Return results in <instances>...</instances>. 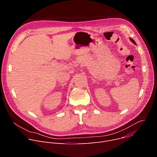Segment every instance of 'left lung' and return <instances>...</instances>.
Segmentation results:
<instances>
[{
  "label": "left lung",
  "mask_w": 157,
  "mask_h": 157,
  "mask_svg": "<svg viewBox=\"0 0 157 157\" xmlns=\"http://www.w3.org/2000/svg\"><path fill=\"white\" fill-rule=\"evenodd\" d=\"M130 40H131V41H132V43H133L134 44H136V41H134V40H133L132 38H130Z\"/></svg>",
  "instance_id": "left-lung-1"
}]
</instances>
